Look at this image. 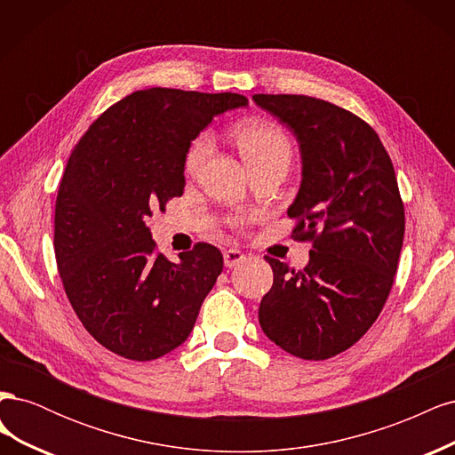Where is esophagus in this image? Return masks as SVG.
Instances as JSON below:
<instances>
[{"label":"esophagus","instance_id":"1","mask_svg":"<svg viewBox=\"0 0 455 455\" xmlns=\"http://www.w3.org/2000/svg\"><path fill=\"white\" fill-rule=\"evenodd\" d=\"M244 258H246V256H244L241 251L229 249V251L224 252V264H226V267H235V266L243 264Z\"/></svg>","mask_w":455,"mask_h":455}]
</instances>
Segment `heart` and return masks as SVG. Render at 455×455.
Listing matches in <instances>:
<instances>
[{"label":"heart","mask_w":455,"mask_h":455,"mask_svg":"<svg viewBox=\"0 0 455 455\" xmlns=\"http://www.w3.org/2000/svg\"><path fill=\"white\" fill-rule=\"evenodd\" d=\"M233 140H235L241 156L244 157L251 171H259L266 167H288L292 159V146L284 131L267 121H244L233 129ZM212 151V136L209 132H201L197 139L191 142L186 156V171L189 174L197 172L203 163L209 159ZM233 226H243L241 218L231 220Z\"/></svg>","instance_id":"b5f03b06"}]
</instances>
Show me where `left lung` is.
Returning <instances> with one entry per match:
<instances>
[{
    "label": "left lung",
    "mask_w": 455,
    "mask_h": 455,
    "mask_svg": "<svg viewBox=\"0 0 455 455\" xmlns=\"http://www.w3.org/2000/svg\"><path fill=\"white\" fill-rule=\"evenodd\" d=\"M299 144L301 184L288 216L313 241L309 264L266 256L271 291L258 309L264 334L306 361H324L376 323L395 281L404 204L378 132L336 104L304 94H254Z\"/></svg>",
    "instance_id": "obj_1"
}]
</instances>
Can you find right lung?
Masks as SVG:
<instances>
[{
	"label": "right lung",
	"instance_id": "obj_1",
	"mask_svg": "<svg viewBox=\"0 0 455 455\" xmlns=\"http://www.w3.org/2000/svg\"><path fill=\"white\" fill-rule=\"evenodd\" d=\"M246 104L235 92L136 91L74 148L54 206V256L79 321L112 353L154 361L194 330L222 252L197 243L172 264L146 220L184 194L191 140L214 116Z\"/></svg>",
	"mask_w": 455,
	"mask_h": 455
}]
</instances>
